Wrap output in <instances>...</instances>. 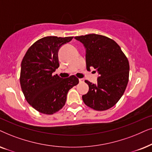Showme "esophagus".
I'll list each match as a JSON object with an SVG mask.
<instances>
[{"mask_svg":"<svg viewBox=\"0 0 152 152\" xmlns=\"http://www.w3.org/2000/svg\"><path fill=\"white\" fill-rule=\"evenodd\" d=\"M79 82L81 83H83L84 82V80L83 79V78H79Z\"/></svg>","mask_w":152,"mask_h":152,"instance_id":"1","label":"esophagus"}]
</instances>
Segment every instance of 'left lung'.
Wrapping results in <instances>:
<instances>
[{
    "label": "left lung",
    "mask_w": 152,
    "mask_h": 152,
    "mask_svg": "<svg viewBox=\"0 0 152 152\" xmlns=\"http://www.w3.org/2000/svg\"><path fill=\"white\" fill-rule=\"evenodd\" d=\"M86 48L87 70L94 68L97 83L88 80L89 91L83 95L85 104L102 111L112 108L124 94L129 76V60L114 40L96 34L75 37Z\"/></svg>",
    "instance_id": "1"
}]
</instances>
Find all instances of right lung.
I'll return each instance as SVG.
<instances>
[{
  "instance_id": "right-lung-1",
  "label": "right lung",
  "mask_w": 152,
  "mask_h": 152,
  "mask_svg": "<svg viewBox=\"0 0 152 152\" xmlns=\"http://www.w3.org/2000/svg\"><path fill=\"white\" fill-rule=\"evenodd\" d=\"M73 37L48 36L35 42L21 62L20 84L28 104L38 112L52 115L65 104L69 90L79 82L72 75L62 78L53 75L59 67L58 50Z\"/></svg>"
}]
</instances>
